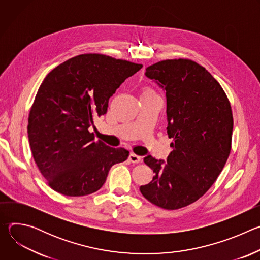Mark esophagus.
I'll list each match as a JSON object with an SVG mask.
<instances>
[{"mask_svg": "<svg viewBox=\"0 0 260 260\" xmlns=\"http://www.w3.org/2000/svg\"><path fill=\"white\" fill-rule=\"evenodd\" d=\"M128 159H129L132 162H134V164H138V162L141 161V156H139V155H137V154H135V153H131L129 156H128Z\"/></svg>", "mask_w": 260, "mask_h": 260, "instance_id": "esophagus-1", "label": "esophagus"}]
</instances>
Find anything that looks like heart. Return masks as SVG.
I'll use <instances>...</instances> for the list:
<instances>
[{"mask_svg": "<svg viewBox=\"0 0 260 260\" xmlns=\"http://www.w3.org/2000/svg\"><path fill=\"white\" fill-rule=\"evenodd\" d=\"M145 92H151V91H150V90H146Z\"/></svg>", "mask_w": 260, "mask_h": 260, "instance_id": "obj_1", "label": "heart"}]
</instances>
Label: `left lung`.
<instances>
[{
  "label": "left lung",
  "instance_id": "left-lung-1",
  "mask_svg": "<svg viewBox=\"0 0 260 260\" xmlns=\"http://www.w3.org/2000/svg\"><path fill=\"white\" fill-rule=\"evenodd\" d=\"M145 75L166 92L167 132L174 142L167 162L144 157L154 177L140 191L159 208L177 210L203 197L224 168L232 148V107L217 80L190 59L161 60Z\"/></svg>",
  "mask_w": 260,
  "mask_h": 260
}]
</instances>
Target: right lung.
Wrapping results in <instances>:
<instances>
[{
    "instance_id": "1",
    "label": "right lung",
    "mask_w": 260,
    "mask_h": 260,
    "mask_svg": "<svg viewBox=\"0 0 260 260\" xmlns=\"http://www.w3.org/2000/svg\"><path fill=\"white\" fill-rule=\"evenodd\" d=\"M142 67L88 53L66 60L45 77L29 111L27 134L35 162L53 190L68 197L93 193L111 167L127 159L126 149L95 142L89 127Z\"/></svg>"
}]
</instances>
